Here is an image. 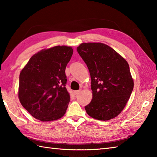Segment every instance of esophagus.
I'll return each mask as SVG.
<instances>
[{
    "mask_svg": "<svg viewBox=\"0 0 157 157\" xmlns=\"http://www.w3.org/2000/svg\"><path fill=\"white\" fill-rule=\"evenodd\" d=\"M80 92H81V90H75V91L73 92V94H74L75 95H77L78 94H79V93Z\"/></svg>",
    "mask_w": 157,
    "mask_h": 157,
    "instance_id": "1",
    "label": "esophagus"
}]
</instances>
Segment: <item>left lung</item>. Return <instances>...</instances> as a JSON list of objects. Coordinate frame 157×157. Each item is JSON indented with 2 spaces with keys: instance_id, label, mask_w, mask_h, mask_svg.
Masks as SVG:
<instances>
[{
  "instance_id": "8db88e82",
  "label": "left lung",
  "mask_w": 157,
  "mask_h": 157,
  "mask_svg": "<svg viewBox=\"0 0 157 157\" xmlns=\"http://www.w3.org/2000/svg\"><path fill=\"white\" fill-rule=\"evenodd\" d=\"M91 78L92 99L85 106L91 117L108 121L125 108L134 88L128 63L109 46L101 42L82 43L77 48Z\"/></svg>"
}]
</instances>
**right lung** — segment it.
I'll use <instances>...</instances> for the list:
<instances>
[{
  "instance_id": "obj_1",
  "label": "right lung",
  "mask_w": 157,
  "mask_h": 157,
  "mask_svg": "<svg viewBox=\"0 0 157 157\" xmlns=\"http://www.w3.org/2000/svg\"><path fill=\"white\" fill-rule=\"evenodd\" d=\"M71 46H56L33 55L19 75L18 97L32 117L43 122L65 115L70 101L65 68L73 55Z\"/></svg>"
}]
</instances>
